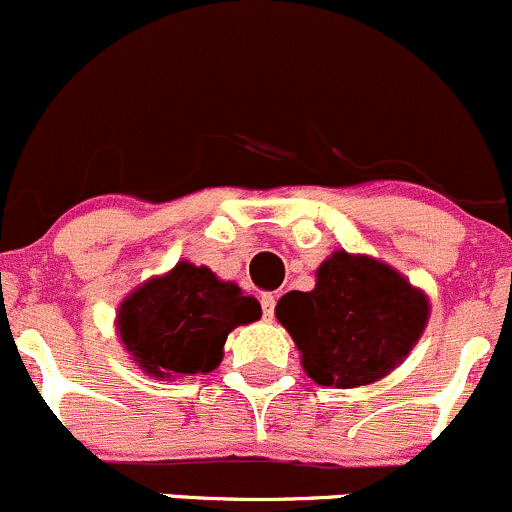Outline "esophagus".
<instances>
[{"label": "esophagus", "mask_w": 512, "mask_h": 512, "mask_svg": "<svg viewBox=\"0 0 512 512\" xmlns=\"http://www.w3.org/2000/svg\"><path fill=\"white\" fill-rule=\"evenodd\" d=\"M260 304H262V316H265L267 321H272V316H274V304H277V299H274L272 294H265V297L260 299Z\"/></svg>", "instance_id": "esophagus-1"}]
</instances>
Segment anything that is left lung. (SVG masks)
Listing matches in <instances>:
<instances>
[{
  "mask_svg": "<svg viewBox=\"0 0 512 512\" xmlns=\"http://www.w3.org/2000/svg\"><path fill=\"white\" fill-rule=\"evenodd\" d=\"M274 314L314 383L358 387L407 358L429 321V299L385 262L336 250L316 270V287L284 294Z\"/></svg>",
  "mask_w": 512,
  "mask_h": 512,
  "instance_id": "1",
  "label": "left lung"
}]
</instances>
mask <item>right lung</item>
I'll use <instances>...</instances> for the list:
<instances>
[{"mask_svg":"<svg viewBox=\"0 0 512 512\" xmlns=\"http://www.w3.org/2000/svg\"><path fill=\"white\" fill-rule=\"evenodd\" d=\"M260 316V301L245 297L238 284L184 260L122 301L117 333L144 373L169 380L211 373L228 333Z\"/></svg>","mask_w":512,"mask_h":512,"instance_id":"1","label":"right lung"}]
</instances>
